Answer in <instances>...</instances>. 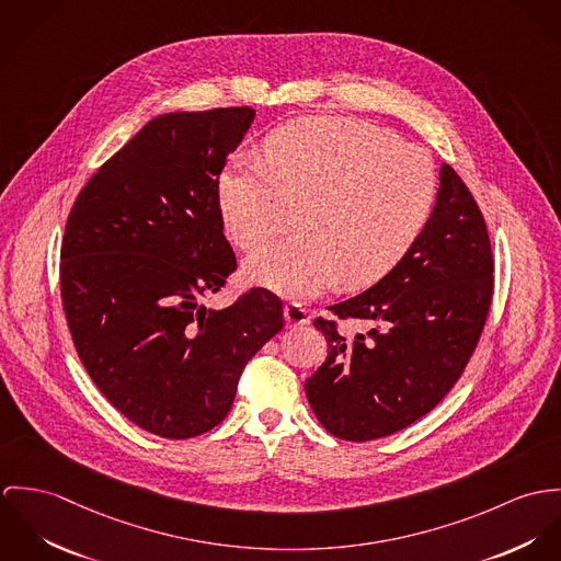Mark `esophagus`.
I'll list each match as a JSON object with an SVG mask.
<instances>
[{
	"mask_svg": "<svg viewBox=\"0 0 561 561\" xmlns=\"http://www.w3.org/2000/svg\"><path fill=\"white\" fill-rule=\"evenodd\" d=\"M284 318L290 327H299V324H308L310 322V311L306 310L301 304L290 301L284 308Z\"/></svg>",
	"mask_w": 561,
	"mask_h": 561,
	"instance_id": "34e87169",
	"label": "esophagus"
}]
</instances>
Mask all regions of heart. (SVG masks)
<instances>
[{
  "label": "heart",
  "mask_w": 561,
  "mask_h": 561,
  "mask_svg": "<svg viewBox=\"0 0 561 561\" xmlns=\"http://www.w3.org/2000/svg\"><path fill=\"white\" fill-rule=\"evenodd\" d=\"M436 179L431 157L380 126L333 116L277 126L262 141V163L232 161L217 181L228 234L253 251L299 210L301 237L253 253V282L311 297L340 279L364 288L382 279L422 234Z\"/></svg>",
  "instance_id": "1"
}]
</instances>
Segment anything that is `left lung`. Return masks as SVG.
<instances>
[{
    "label": "left lung",
    "mask_w": 561,
    "mask_h": 561,
    "mask_svg": "<svg viewBox=\"0 0 561 561\" xmlns=\"http://www.w3.org/2000/svg\"><path fill=\"white\" fill-rule=\"evenodd\" d=\"M495 260L484 215L451 165L435 208L400 264L366 293L313 318L327 362L306 380L318 422L344 440L393 435L431 413L465 373L493 304ZM362 319L368 334L341 322Z\"/></svg>",
    "instance_id": "obj_1"
}]
</instances>
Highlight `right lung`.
I'll list each match as a JSON object with an SVG mask.
<instances>
[{"mask_svg": "<svg viewBox=\"0 0 561 561\" xmlns=\"http://www.w3.org/2000/svg\"><path fill=\"white\" fill-rule=\"evenodd\" d=\"M253 110L152 118L79 191L60 262L75 351L99 391L146 433L188 438L230 411L251 357L284 329V304L251 288L208 310L237 271L217 181Z\"/></svg>", "mask_w": 561, "mask_h": 561, "instance_id": "obj_1", "label": "right lung"}]
</instances>
